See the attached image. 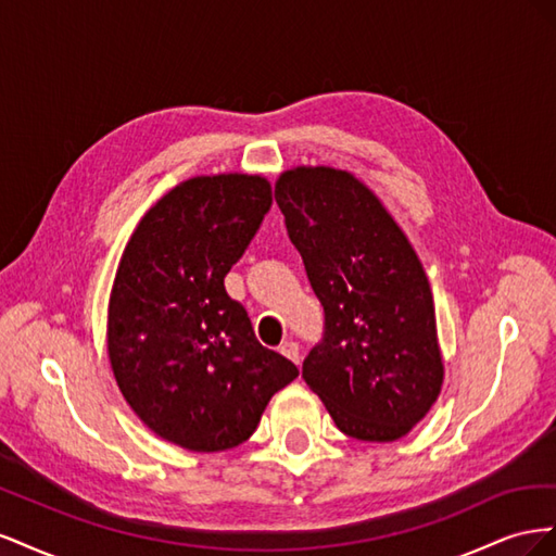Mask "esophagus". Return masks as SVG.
Listing matches in <instances>:
<instances>
[{
    "label": "esophagus",
    "mask_w": 556,
    "mask_h": 556,
    "mask_svg": "<svg viewBox=\"0 0 556 556\" xmlns=\"http://www.w3.org/2000/svg\"><path fill=\"white\" fill-rule=\"evenodd\" d=\"M280 355H285V357H288L290 362H294L296 366H299V362H301V355H299V345H296L294 341H285V343L280 345Z\"/></svg>",
    "instance_id": "esophagus-1"
}]
</instances>
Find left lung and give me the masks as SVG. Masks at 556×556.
Listing matches in <instances>:
<instances>
[{
	"label": "left lung",
	"instance_id": "left-lung-1",
	"mask_svg": "<svg viewBox=\"0 0 556 556\" xmlns=\"http://www.w3.org/2000/svg\"><path fill=\"white\" fill-rule=\"evenodd\" d=\"M276 201L325 306V339L301 376L352 439H403L445 376L422 262L376 192L345 169L294 166L278 176Z\"/></svg>",
	"mask_w": 556,
	"mask_h": 556
}]
</instances>
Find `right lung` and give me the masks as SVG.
<instances>
[{"label":"right lung","mask_w":556,"mask_h":556,"mask_svg":"<svg viewBox=\"0 0 556 556\" xmlns=\"http://www.w3.org/2000/svg\"><path fill=\"white\" fill-rule=\"evenodd\" d=\"M271 182L260 174L194 176L129 237L109 299L106 348L141 422L190 452H223L255 433L299 368L255 339L225 276L241 260Z\"/></svg>","instance_id":"1"}]
</instances>
